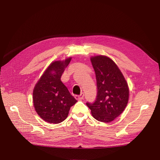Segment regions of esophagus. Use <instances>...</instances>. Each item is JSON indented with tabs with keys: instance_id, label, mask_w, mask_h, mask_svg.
Returning a JSON list of instances; mask_svg holds the SVG:
<instances>
[{
	"instance_id": "1",
	"label": "esophagus",
	"mask_w": 160,
	"mask_h": 160,
	"mask_svg": "<svg viewBox=\"0 0 160 160\" xmlns=\"http://www.w3.org/2000/svg\"><path fill=\"white\" fill-rule=\"evenodd\" d=\"M83 98H84V93H81L80 94V95H75V99L77 100H79V101L82 100L83 99Z\"/></svg>"
}]
</instances>
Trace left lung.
Listing matches in <instances>:
<instances>
[{
	"label": "left lung",
	"instance_id": "8db88e82",
	"mask_svg": "<svg viewBox=\"0 0 160 160\" xmlns=\"http://www.w3.org/2000/svg\"><path fill=\"white\" fill-rule=\"evenodd\" d=\"M94 69L98 93L93 103L87 102L93 117L99 122L109 123L122 114L128 104L129 88L123 74L110 58H91Z\"/></svg>",
	"mask_w": 160,
	"mask_h": 160
}]
</instances>
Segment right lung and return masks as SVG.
Instances as JSON below:
<instances>
[{"mask_svg":"<svg viewBox=\"0 0 160 160\" xmlns=\"http://www.w3.org/2000/svg\"><path fill=\"white\" fill-rule=\"evenodd\" d=\"M71 58L55 61L49 66L33 90V104L38 115L45 122L59 123L67 118L77 100L61 81Z\"/></svg>","mask_w":160,"mask_h":160,"instance_id":"right-lung-1","label":"right lung"}]
</instances>
